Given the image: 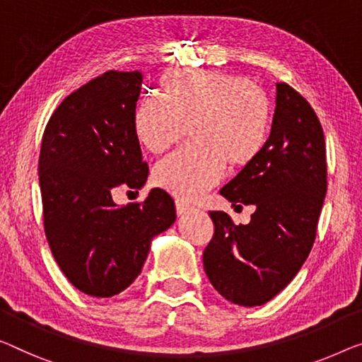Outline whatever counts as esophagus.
I'll return each mask as SVG.
<instances>
[{
  "instance_id": "obj_1",
  "label": "esophagus",
  "mask_w": 362,
  "mask_h": 362,
  "mask_svg": "<svg viewBox=\"0 0 362 362\" xmlns=\"http://www.w3.org/2000/svg\"><path fill=\"white\" fill-rule=\"evenodd\" d=\"M175 209H177V214H179V216H185L190 211H193V208L190 206V204L183 203V202H180V199H177V202H175Z\"/></svg>"
}]
</instances>
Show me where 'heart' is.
<instances>
[{"instance_id":"1","label":"heart","mask_w":362,"mask_h":362,"mask_svg":"<svg viewBox=\"0 0 362 362\" xmlns=\"http://www.w3.org/2000/svg\"><path fill=\"white\" fill-rule=\"evenodd\" d=\"M190 129L192 146L154 165L158 187L195 199L223 179L228 164L244 169L260 158L272 132V105L239 74L177 69L160 79V99L139 102L133 115L138 143L159 154Z\"/></svg>"}]
</instances>
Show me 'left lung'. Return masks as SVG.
<instances>
[{"label": "left lung", "mask_w": 362, "mask_h": 362, "mask_svg": "<svg viewBox=\"0 0 362 362\" xmlns=\"http://www.w3.org/2000/svg\"><path fill=\"white\" fill-rule=\"evenodd\" d=\"M230 203L253 204L249 224L209 211L214 235L203 265L214 289L234 304L263 305L288 286L309 257L327 193L323 129L309 102L276 83L268 144L219 190ZM240 206V204H239Z\"/></svg>", "instance_id": "1"}]
</instances>
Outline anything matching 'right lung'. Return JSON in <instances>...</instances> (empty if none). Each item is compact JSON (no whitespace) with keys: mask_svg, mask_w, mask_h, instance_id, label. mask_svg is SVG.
Here are the masks:
<instances>
[{"mask_svg":"<svg viewBox=\"0 0 362 362\" xmlns=\"http://www.w3.org/2000/svg\"><path fill=\"white\" fill-rule=\"evenodd\" d=\"M141 83L139 71H107L69 94L43 132L39 182L48 245L69 283L93 298L127 289L151 240L177 218L160 188L143 203L112 199L113 188L139 190L149 174L133 129Z\"/></svg>","mask_w":362,"mask_h":362,"instance_id":"add662e5","label":"right lung"}]
</instances>
